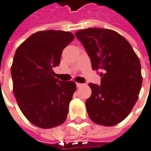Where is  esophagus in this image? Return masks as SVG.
<instances>
[{
    "label": "esophagus",
    "instance_id": "esophagus-1",
    "mask_svg": "<svg viewBox=\"0 0 151 151\" xmlns=\"http://www.w3.org/2000/svg\"><path fill=\"white\" fill-rule=\"evenodd\" d=\"M83 85V83H76V86H77V88H80L81 86Z\"/></svg>",
    "mask_w": 151,
    "mask_h": 151
}]
</instances>
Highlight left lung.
<instances>
[{"label":"left lung","instance_id":"obj_1","mask_svg":"<svg viewBox=\"0 0 151 151\" xmlns=\"http://www.w3.org/2000/svg\"><path fill=\"white\" fill-rule=\"evenodd\" d=\"M75 35L92 69L101 77V85L88 83L92 89L85 102L88 116L97 124L114 126L128 116L138 100L142 85L139 57L128 40L113 30L88 28Z\"/></svg>","mask_w":151,"mask_h":151}]
</instances>
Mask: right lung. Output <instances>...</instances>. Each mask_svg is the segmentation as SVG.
Instances as JSON below:
<instances>
[{"mask_svg":"<svg viewBox=\"0 0 151 151\" xmlns=\"http://www.w3.org/2000/svg\"><path fill=\"white\" fill-rule=\"evenodd\" d=\"M74 39L70 32L40 31L17 49L11 68L13 93L18 106L34 125L50 128L63 123L76 90L73 81L54 77L63 49Z\"/></svg>","mask_w":151,"mask_h":151,"instance_id":"obj_1","label":"right lung"}]
</instances>
